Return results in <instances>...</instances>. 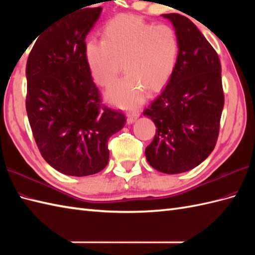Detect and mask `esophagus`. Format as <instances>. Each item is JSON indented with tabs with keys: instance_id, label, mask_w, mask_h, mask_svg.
Here are the masks:
<instances>
[{
	"instance_id": "esophagus-1",
	"label": "esophagus",
	"mask_w": 255,
	"mask_h": 255,
	"mask_svg": "<svg viewBox=\"0 0 255 255\" xmlns=\"http://www.w3.org/2000/svg\"><path fill=\"white\" fill-rule=\"evenodd\" d=\"M139 116H140L139 112L128 113V114H127V121H128V124H132V123L136 122Z\"/></svg>"
}]
</instances>
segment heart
I'll use <instances>...</instances> for the list:
<instances>
[{"mask_svg": "<svg viewBox=\"0 0 255 255\" xmlns=\"http://www.w3.org/2000/svg\"><path fill=\"white\" fill-rule=\"evenodd\" d=\"M180 40L174 27L153 25L134 15H119L103 30V39H89L84 58L89 71L101 86L112 85L122 71L126 75L106 93L123 108H136L144 100V89L162 88L176 67Z\"/></svg>", "mask_w": 255, "mask_h": 255, "instance_id": "b5f03b06", "label": "heart"}]
</instances>
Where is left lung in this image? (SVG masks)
I'll list each match as a JSON object with an SVG mask.
<instances>
[{"label": "left lung", "instance_id": "8db88e82", "mask_svg": "<svg viewBox=\"0 0 255 255\" xmlns=\"http://www.w3.org/2000/svg\"><path fill=\"white\" fill-rule=\"evenodd\" d=\"M162 16L177 32L180 53L165 89L143 112L158 128L145 158L156 171L177 174L214 150L225 96L218 55L196 25L180 14Z\"/></svg>", "mask_w": 255, "mask_h": 255}]
</instances>
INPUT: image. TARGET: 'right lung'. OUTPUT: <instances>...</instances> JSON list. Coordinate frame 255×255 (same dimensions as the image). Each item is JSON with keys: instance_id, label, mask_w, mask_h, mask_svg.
Wrapping results in <instances>:
<instances>
[{"instance_id": "obj_1", "label": "right lung", "mask_w": 255, "mask_h": 255, "mask_svg": "<svg viewBox=\"0 0 255 255\" xmlns=\"http://www.w3.org/2000/svg\"><path fill=\"white\" fill-rule=\"evenodd\" d=\"M102 7L66 14L40 32L26 64V111L37 147L60 173L86 176L108 163V139L126 123L102 104L84 58Z\"/></svg>"}]
</instances>
